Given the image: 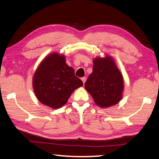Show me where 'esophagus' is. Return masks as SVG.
Returning a JSON list of instances; mask_svg holds the SVG:
<instances>
[{
  "label": "esophagus",
  "mask_w": 159,
  "mask_h": 159,
  "mask_svg": "<svg viewBox=\"0 0 159 159\" xmlns=\"http://www.w3.org/2000/svg\"><path fill=\"white\" fill-rule=\"evenodd\" d=\"M81 80H82V81L83 82V84H84L85 82H86V80H87V77H82V78H81Z\"/></svg>",
  "instance_id": "1"
}]
</instances>
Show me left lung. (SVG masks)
I'll return each instance as SVG.
<instances>
[{"mask_svg":"<svg viewBox=\"0 0 159 159\" xmlns=\"http://www.w3.org/2000/svg\"><path fill=\"white\" fill-rule=\"evenodd\" d=\"M84 87L98 106L107 107L118 103L122 96L124 80L112 58L93 60V72Z\"/></svg>","mask_w":159,"mask_h":159,"instance_id":"obj_1","label":"left lung"}]
</instances>
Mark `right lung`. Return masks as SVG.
<instances>
[{
  "instance_id": "add662e5",
  "label": "right lung",
  "mask_w": 159,
  "mask_h": 159,
  "mask_svg": "<svg viewBox=\"0 0 159 159\" xmlns=\"http://www.w3.org/2000/svg\"><path fill=\"white\" fill-rule=\"evenodd\" d=\"M33 88L39 101L57 109L65 105L83 82L67 65L63 55L53 53L42 61L33 77Z\"/></svg>"
}]
</instances>
